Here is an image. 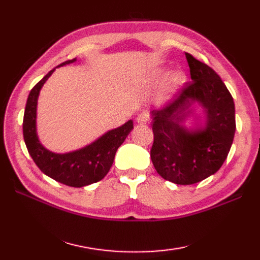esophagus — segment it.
I'll list each match as a JSON object with an SVG mask.
<instances>
[{
  "label": "esophagus",
  "mask_w": 260,
  "mask_h": 260,
  "mask_svg": "<svg viewBox=\"0 0 260 260\" xmlns=\"http://www.w3.org/2000/svg\"><path fill=\"white\" fill-rule=\"evenodd\" d=\"M150 120V115L147 112H142L137 116V123L139 124H146Z\"/></svg>",
  "instance_id": "1"
}]
</instances>
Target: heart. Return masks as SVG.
Listing matches in <instances>:
<instances>
[{
  "label": "heart",
  "instance_id": "1",
  "mask_svg": "<svg viewBox=\"0 0 260 260\" xmlns=\"http://www.w3.org/2000/svg\"><path fill=\"white\" fill-rule=\"evenodd\" d=\"M161 75H162V71L157 69V70H155L153 73L152 78L153 79H156ZM184 80H185V76L183 75V73H181V71H175V73L171 74V76L169 77V84L171 86L180 85V84H182V82H184Z\"/></svg>",
  "mask_w": 260,
  "mask_h": 260
}]
</instances>
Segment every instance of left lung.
I'll list each match as a JSON object with an SVG mask.
<instances>
[{
	"label": "left lung",
	"instance_id": "left-lung-1",
	"mask_svg": "<svg viewBox=\"0 0 260 260\" xmlns=\"http://www.w3.org/2000/svg\"><path fill=\"white\" fill-rule=\"evenodd\" d=\"M191 80L172 102L152 110L154 142L151 158L156 172L175 184L190 185L222 167L233 145L236 118L231 93L208 64L185 53ZM198 102L206 113V124L193 130L183 125Z\"/></svg>",
	"mask_w": 260,
	"mask_h": 260
}]
</instances>
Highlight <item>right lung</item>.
I'll list each match as a JSON object with an SVG mask.
<instances>
[{"mask_svg":"<svg viewBox=\"0 0 260 260\" xmlns=\"http://www.w3.org/2000/svg\"><path fill=\"white\" fill-rule=\"evenodd\" d=\"M75 61L76 58L60 63L58 67ZM56 68L49 71L29 93L23 117V137L27 152L43 173L62 184L82 187L105 178L112 168L116 151L123 144L134 125L133 120H128L120 127L108 131L91 144L74 152L58 154L43 147L37 135V103L43 84Z\"/></svg>","mask_w":260,"mask_h":260,"instance_id":"1","label":"right lung"}]
</instances>
